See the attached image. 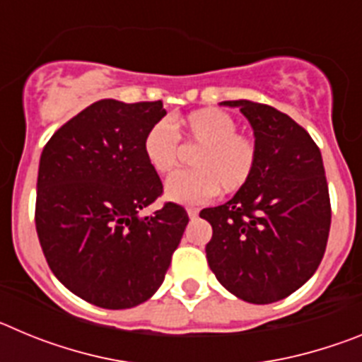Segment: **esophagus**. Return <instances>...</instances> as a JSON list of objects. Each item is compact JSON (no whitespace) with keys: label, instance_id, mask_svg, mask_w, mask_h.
<instances>
[{"label":"esophagus","instance_id":"34e87169","mask_svg":"<svg viewBox=\"0 0 362 362\" xmlns=\"http://www.w3.org/2000/svg\"><path fill=\"white\" fill-rule=\"evenodd\" d=\"M187 214H188V217H190V219H196L197 214H199V210L194 209V206H188V209H187Z\"/></svg>","mask_w":362,"mask_h":362}]
</instances>
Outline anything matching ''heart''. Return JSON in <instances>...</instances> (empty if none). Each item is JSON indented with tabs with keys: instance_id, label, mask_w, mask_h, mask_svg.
Returning a JSON list of instances; mask_svg holds the SVG:
<instances>
[{
	"instance_id": "b5f03b06",
	"label": "heart",
	"mask_w": 362,
	"mask_h": 362,
	"mask_svg": "<svg viewBox=\"0 0 362 362\" xmlns=\"http://www.w3.org/2000/svg\"><path fill=\"white\" fill-rule=\"evenodd\" d=\"M190 141L201 145L192 159L194 170H179L166 179V199L196 204L217 194L241 190L257 165V143L248 134L238 132V121L221 108H199L177 121ZM143 152L158 174H166L179 158V139L170 123L158 121L148 129Z\"/></svg>"
}]
</instances>
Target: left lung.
Listing matches in <instances>:
<instances>
[{
  "label": "left lung",
  "instance_id": "left-lung-1",
  "mask_svg": "<svg viewBox=\"0 0 362 362\" xmlns=\"http://www.w3.org/2000/svg\"><path fill=\"white\" fill-rule=\"evenodd\" d=\"M250 121L257 165L225 204L201 210L212 225L210 270L230 293L254 305L288 297L315 274L330 232L321 150L290 116L254 101H223Z\"/></svg>",
  "mask_w": 362,
  "mask_h": 362
}]
</instances>
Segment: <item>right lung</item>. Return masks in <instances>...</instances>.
<instances>
[{
    "label": "right lung",
    "mask_w": 362,
    "mask_h": 362,
    "mask_svg": "<svg viewBox=\"0 0 362 362\" xmlns=\"http://www.w3.org/2000/svg\"><path fill=\"white\" fill-rule=\"evenodd\" d=\"M165 116L161 101L101 99L41 152L36 230L45 259L59 283L101 308H132L158 292L188 225L175 203L139 216L163 192L143 141Z\"/></svg>",
    "instance_id": "add662e5"
}]
</instances>
